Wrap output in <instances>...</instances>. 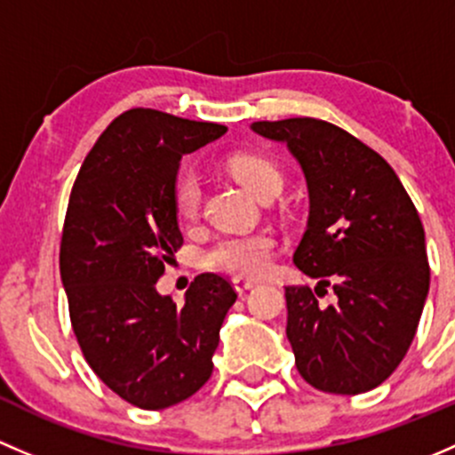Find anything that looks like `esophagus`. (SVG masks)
Segmentation results:
<instances>
[{"mask_svg":"<svg viewBox=\"0 0 455 455\" xmlns=\"http://www.w3.org/2000/svg\"><path fill=\"white\" fill-rule=\"evenodd\" d=\"M232 284H234V289H236L238 293H245V291H250V289L256 287V280H250V278H234Z\"/></svg>","mask_w":455,"mask_h":455,"instance_id":"esophagus-1","label":"esophagus"}]
</instances>
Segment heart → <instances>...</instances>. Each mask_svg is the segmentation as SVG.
Wrapping results in <instances>:
<instances>
[{"label": "heart", "mask_w": 455, "mask_h": 455, "mask_svg": "<svg viewBox=\"0 0 455 455\" xmlns=\"http://www.w3.org/2000/svg\"><path fill=\"white\" fill-rule=\"evenodd\" d=\"M228 171L262 201L283 188V172L271 159L260 156H234ZM175 212L181 221H193L201 208V181L193 171H184L175 184ZM275 238L269 232L223 234L204 251V265L238 278H256L269 269Z\"/></svg>", "instance_id": "heart-1"}]
</instances>
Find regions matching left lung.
I'll return each instance as SVG.
<instances>
[{"mask_svg": "<svg viewBox=\"0 0 455 455\" xmlns=\"http://www.w3.org/2000/svg\"><path fill=\"white\" fill-rule=\"evenodd\" d=\"M287 144L307 180L308 221L293 262L332 286L320 307L287 287V339L307 383L332 395L381 386L405 357L429 293L425 229L390 164L339 126L315 118L254 123Z\"/></svg>", "mask_w": 455, "mask_h": 455, "instance_id": "left-lung-1", "label": "left lung"}]
</instances>
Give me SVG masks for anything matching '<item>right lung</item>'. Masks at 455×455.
Masks as SVG:
<instances>
[{
	"label": "right lung",
	"instance_id": "1",
	"mask_svg": "<svg viewBox=\"0 0 455 455\" xmlns=\"http://www.w3.org/2000/svg\"><path fill=\"white\" fill-rule=\"evenodd\" d=\"M226 126L157 109L114 120L74 181L60 238V280L74 335L107 387L142 410L193 396L212 374L219 331L236 291L196 275L184 307L156 283L184 236L175 212L181 157Z\"/></svg>",
	"mask_w": 455,
	"mask_h": 455
}]
</instances>
